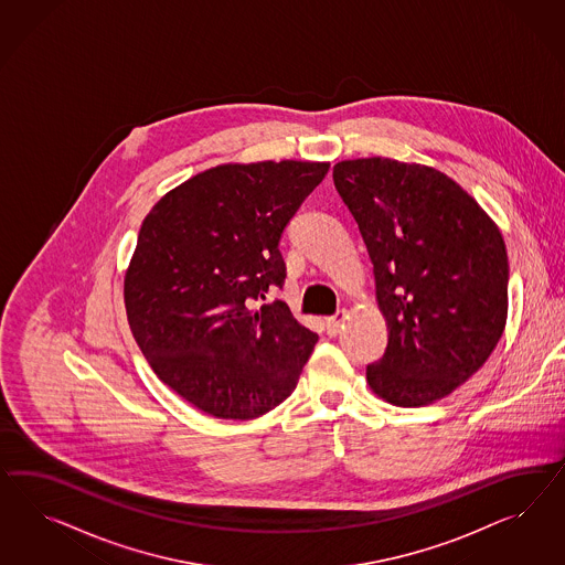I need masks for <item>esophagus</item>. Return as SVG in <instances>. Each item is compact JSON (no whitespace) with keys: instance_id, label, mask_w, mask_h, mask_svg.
I'll use <instances>...</instances> for the list:
<instances>
[{"instance_id":"obj_1","label":"esophagus","mask_w":565,"mask_h":565,"mask_svg":"<svg viewBox=\"0 0 565 565\" xmlns=\"http://www.w3.org/2000/svg\"><path fill=\"white\" fill-rule=\"evenodd\" d=\"M343 323H345V310H338L333 317L327 319V333L338 335L343 329Z\"/></svg>"}]
</instances>
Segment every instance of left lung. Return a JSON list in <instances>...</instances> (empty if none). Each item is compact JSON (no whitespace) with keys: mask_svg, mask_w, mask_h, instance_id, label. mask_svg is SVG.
<instances>
[{"mask_svg":"<svg viewBox=\"0 0 565 565\" xmlns=\"http://www.w3.org/2000/svg\"><path fill=\"white\" fill-rule=\"evenodd\" d=\"M333 182L373 260L387 321L371 390L427 406L491 356L508 319L505 242L479 203L441 171L385 157L340 161Z\"/></svg>","mask_w":565,"mask_h":565,"instance_id":"8db88e82","label":"left lung"}]
</instances>
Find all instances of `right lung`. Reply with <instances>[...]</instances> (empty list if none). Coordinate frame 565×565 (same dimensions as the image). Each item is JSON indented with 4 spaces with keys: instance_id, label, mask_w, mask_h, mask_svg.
Returning <instances> with one entry per match:
<instances>
[{
    "instance_id": "1",
    "label": "right lung",
    "mask_w": 565,
    "mask_h": 565,
    "mask_svg": "<svg viewBox=\"0 0 565 565\" xmlns=\"http://www.w3.org/2000/svg\"><path fill=\"white\" fill-rule=\"evenodd\" d=\"M329 163H227L170 190L138 232L124 302L154 375L225 420L274 411L319 340L281 300L279 239Z\"/></svg>"
}]
</instances>
